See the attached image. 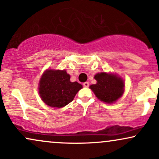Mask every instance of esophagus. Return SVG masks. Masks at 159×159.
Here are the masks:
<instances>
[{"label":"esophagus","mask_w":159,"mask_h":159,"mask_svg":"<svg viewBox=\"0 0 159 159\" xmlns=\"http://www.w3.org/2000/svg\"><path fill=\"white\" fill-rule=\"evenodd\" d=\"M83 85H84V87H88L89 85H90V84H89V82H84V83L83 84Z\"/></svg>","instance_id":"esophagus-1"}]
</instances>
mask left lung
Segmentation results:
<instances>
[{"mask_svg": "<svg viewBox=\"0 0 159 159\" xmlns=\"http://www.w3.org/2000/svg\"><path fill=\"white\" fill-rule=\"evenodd\" d=\"M96 84L90 85L98 99L106 103H113L122 96L124 92V82L116 75L101 72L95 75Z\"/></svg>", "mask_w": 159, "mask_h": 159, "instance_id": "left-lung-1", "label": "left lung"}]
</instances>
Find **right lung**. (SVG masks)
<instances>
[{"mask_svg":"<svg viewBox=\"0 0 159 159\" xmlns=\"http://www.w3.org/2000/svg\"><path fill=\"white\" fill-rule=\"evenodd\" d=\"M81 88L77 81H70L66 70L48 69L39 81V92L47 105L60 108L70 103Z\"/></svg>","mask_w":159,"mask_h":159,"instance_id":"add662e5","label":"right lung"}]
</instances>
